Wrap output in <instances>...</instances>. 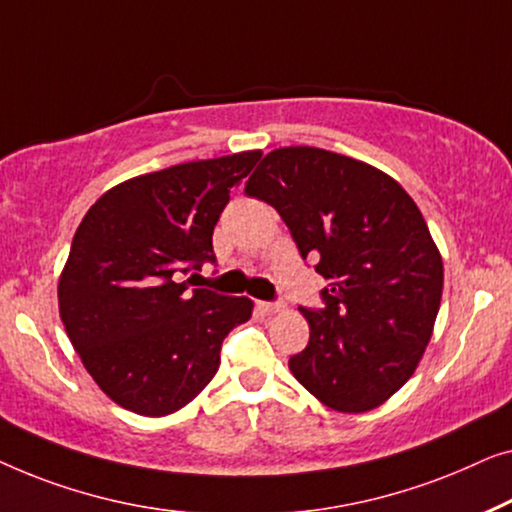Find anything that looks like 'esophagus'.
Segmentation results:
<instances>
[{
  "label": "esophagus",
  "mask_w": 512,
  "mask_h": 512,
  "mask_svg": "<svg viewBox=\"0 0 512 512\" xmlns=\"http://www.w3.org/2000/svg\"><path fill=\"white\" fill-rule=\"evenodd\" d=\"M257 308L266 315H273V313H280L283 311V306L280 304H273V301H257Z\"/></svg>",
  "instance_id": "34e87169"
}]
</instances>
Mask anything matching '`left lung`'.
Listing matches in <instances>:
<instances>
[{"instance_id": "1", "label": "left lung", "mask_w": 512, "mask_h": 512, "mask_svg": "<svg viewBox=\"0 0 512 512\" xmlns=\"http://www.w3.org/2000/svg\"><path fill=\"white\" fill-rule=\"evenodd\" d=\"M246 194L276 208L327 280L325 308H301L311 338L292 376L338 413L378 408L415 373L441 306L443 259L420 208L385 171L311 146L271 150Z\"/></svg>"}]
</instances>
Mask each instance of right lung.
<instances>
[{
	"label": "right lung",
	"instance_id": "obj_1",
	"mask_svg": "<svg viewBox=\"0 0 512 512\" xmlns=\"http://www.w3.org/2000/svg\"><path fill=\"white\" fill-rule=\"evenodd\" d=\"M262 150L185 162L104 192L78 225L57 283L67 336L106 397L162 417L211 383L220 345L253 315L248 297L187 290L215 262L213 229Z\"/></svg>",
	"mask_w": 512,
	"mask_h": 512
}]
</instances>
